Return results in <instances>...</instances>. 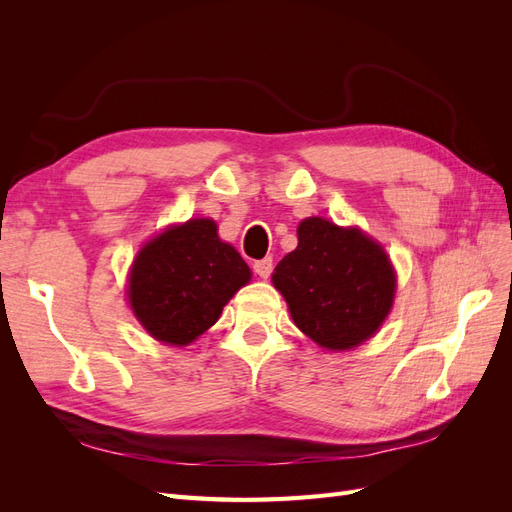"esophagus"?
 Returning <instances> with one entry per match:
<instances>
[{
    "instance_id": "esophagus-1",
    "label": "esophagus",
    "mask_w": 512,
    "mask_h": 512,
    "mask_svg": "<svg viewBox=\"0 0 512 512\" xmlns=\"http://www.w3.org/2000/svg\"><path fill=\"white\" fill-rule=\"evenodd\" d=\"M254 271H256V275L262 277V280H267V277H269L271 271H273V258L269 256V258L256 260V262H254Z\"/></svg>"
}]
</instances>
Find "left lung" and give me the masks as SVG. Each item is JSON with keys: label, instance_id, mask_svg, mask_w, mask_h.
Instances as JSON below:
<instances>
[{"label": "left lung", "instance_id": "8db88e82", "mask_svg": "<svg viewBox=\"0 0 512 512\" xmlns=\"http://www.w3.org/2000/svg\"><path fill=\"white\" fill-rule=\"evenodd\" d=\"M297 250L277 262L273 286L294 324L324 350H350L374 335L395 299V269L361 228L307 218Z\"/></svg>", "mask_w": 512, "mask_h": 512}]
</instances>
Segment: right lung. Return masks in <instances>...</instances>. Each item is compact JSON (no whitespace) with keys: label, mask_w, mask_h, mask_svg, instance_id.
Listing matches in <instances>:
<instances>
[{"label":"right lung","mask_w":512,"mask_h":512,"mask_svg":"<svg viewBox=\"0 0 512 512\" xmlns=\"http://www.w3.org/2000/svg\"><path fill=\"white\" fill-rule=\"evenodd\" d=\"M252 271L209 218L168 226L136 254L128 301L143 329L162 344L188 346L218 322Z\"/></svg>","instance_id":"1"}]
</instances>
